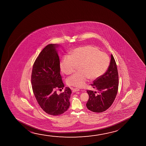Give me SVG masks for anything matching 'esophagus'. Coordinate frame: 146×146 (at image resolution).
Here are the masks:
<instances>
[{
  "instance_id": "1",
  "label": "esophagus",
  "mask_w": 146,
  "mask_h": 146,
  "mask_svg": "<svg viewBox=\"0 0 146 146\" xmlns=\"http://www.w3.org/2000/svg\"><path fill=\"white\" fill-rule=\"evenodd\" d=\"M79 90H80L79 89H78V88H74V89H72V91H73V92H76L79 91Z\"/></svg>"
}]
</instances>
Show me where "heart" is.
I'll use <instances>...</instances> for the list:
<instances>
[{
    "instance_id": "heart-1",
    "label": "heart",
    "mask_w": 146,
    "mask_h": 146,
    "mask_svg": "<svg viewBox=\"0 0 146 146\" xmlns=\"http://www.w3.org/2000/svg\"><path fill=\"white\" fill-rule=\"evenodd\" d=\"M110 58L107 54L94 46H83L76 48L70 53V56H65L60 63L62 73L70 75L78 66L79 72L67 79L69 86L83 87L90 78L95 80L102 76L107 70Z\"/></svg>"
}]
</instances>
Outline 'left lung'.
I'll list each match as a JSON object with an SVG mask.
<instances>
[{
    "label": "left lung",
    "mask_w": 146,
    "mask_h": 146,
    "mask_svg": "<svg viewBox=\"0 0 146 146\" xmlns=\"http://www.w3.org/2000/svg\"><path fill=\"white\" fill-rule=\"evenodd\" d=\"M110 65L106 72L93 81L91 85L98 91L87 90L89 99L86 106L89 110L96 113L104 112L113 103L117 94L119 86L118 69L113 55Z\"/></svg>",
    "instance_id": "1"
}]
</instances>
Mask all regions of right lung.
I'll list each match as a JSON object with an SVG mask.
<instances>
[{
  "instance_id": "1",
  "label": "right lung",
  "mask_w": 146,
  "mask_h": 146,
  "mask_svg": "<svg viewBox=\"0 0 146 146\" xmlns=\"http://www.w3.org/2000/svg\"><path fill=\"white\" fill-rule=\"evenodd\" d=\"M57 47L56 44H49L40 52L33 65L31 79L38 104L44 112L53 116L59 115L68 110L72 93L69 87L60 94L57 92L64 87L60 73Z\"/></svg>"
}]
</instances>
